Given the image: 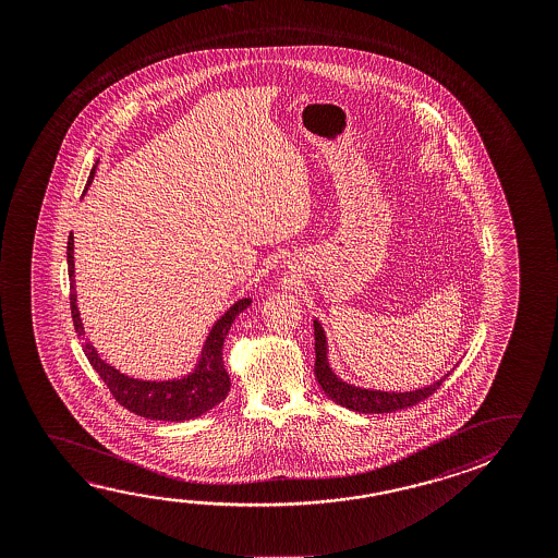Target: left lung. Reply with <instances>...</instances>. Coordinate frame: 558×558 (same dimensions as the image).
<instances>
[{
	"mask_svg": "<svg viewBox=\"0 0 558 558\" xmlns=\"http://www.w3.org/2000/svg\"><path fill=\"white\" fill-rule=\"evenodd\" d=\"M448 375L426 389H418L411 393H381V391H367V389L344 384L338 379L337 375L332 374V369L329 367L325 332L320 329L319 323L315 320V377L319 381L320 389L329 395L332 401L347 407L350 411L364 412V414H385V412L411 409L436 393L441 384L448 379Z\"/></svg>",
	"mask_w": 558,
	"mask_h": 558,
	"instance_id": "obj_1",
	"label": "left lung"
}]
</instances>
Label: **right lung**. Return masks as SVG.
Wrapping results in <instances>:
<instances>
[{
	"label": "right lung",
	"instance_id": "1",
	"mask_svg": "<svg viewBox=\"0 0 558 558\" xmlns=\"http://www.w3.org/2000/svg\"><path fill=\"white\" fill-rule=\"evenodd\" d=\"M97 167V165H95ZM95 167L85 184H92ZM68 275H70V310L74 319L75 332L83 340V352L89 360L93 369L101 375L102 381L109 387L110 395L120 407L129 409L137 416H144L149 421L183 422L201 416L204 412L210 411L216 404H220L229 393V375L223 367V342L231 329V323L235 320L239 313L247 310L251 300H239L231 310L221 317L210 335L206 338V344L202 350L201 362L196 372L174 381H137L132 377L120 374L119 369L105 364L97 350L85 340L80 311L75 303L74 290V235L68 238Z\"/></svg>",
	"mask_w": 558,
	"mask_h": 558
}]
</instances>
